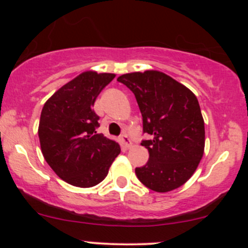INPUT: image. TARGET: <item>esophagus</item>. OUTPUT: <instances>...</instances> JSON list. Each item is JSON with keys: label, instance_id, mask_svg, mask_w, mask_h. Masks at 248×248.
<instances>
[{"label": "esophagus", "instance_id": "34e87169", "mask_svg": "<svg viewBox=\"0 0 248 248\" xmlns=\"http://www.w3.org/2000/svg\"><path fill=\"white\" fill-rule=\"evenodd\" d=\"M120 142L124 148L130 147V139H129V136L126 135V134H124V135L120 136Z\"/></svg>", "mask_w": 248, "mask_h": 248}]
</instances>
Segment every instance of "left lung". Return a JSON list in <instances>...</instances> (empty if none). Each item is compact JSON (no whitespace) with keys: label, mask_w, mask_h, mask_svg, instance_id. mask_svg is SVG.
<instances>
[{"label":"left lung","mask_w":248,"mask_h":248,"mask_svg":"<svg viewBox=\"0 0 248 248\" xmlns=\"http://www.w3.org/2000/svg\"><path fill=\"white\" fill-rule=\"evenodd\" d=\"M118 81L135 95L142 114L141 144L149 160L136 168L139 181L156 192L177 189L197 169L204 154L205 129L198 100L189 88L158 72L127 73Z\"/></svg>","instance_id":"obj_1"}]
</instances>
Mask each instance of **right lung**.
<instances>
[{
  "label": "right lung",
  "mask_w": 248,
  "mask_h": 248,
  "mask_svg": "<svg viewBox=\"0 0 248 248\" xmlns=\"http://www.w3.org/2000/svg\"><path fill=\"white\" fill-rule=\"evenodd\" d=\"M112 73L88 71L59 88L45 102L38 136L43 156L71 186L91 187L104 181L120 146L96 134V96L114 79Z\"/></svg>",
  "instance_id": "obj_1"
}]
</instances>
